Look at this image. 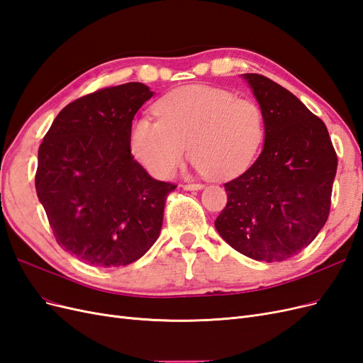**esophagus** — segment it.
I'll return each instance as SVG.
<instances>
[{"label":"esophagus","instance_id":"1","mask_svg":"<svg viewBox=\"0 0 363 363\" xmlns=\"http://www.w3.org/2000/svg\"><path fill=\"white\" fill-rule=\"evenodd\" d=\"M182 188L186 189V191H201L204 186L200 184V183H194V184H183Z\"/></svg>","mask_w":363,"mask_h":363}]
</instances>
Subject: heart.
<instances>
[{
	"label": "heart",
	"instance_id": "1",
	"mask_svg": "<svg viewBox=\"0 0 363 363\" xmlns=\"http://www.w3.org/2000/svg\"><path fill=\"white\" fill-rule=\"evenodd\" d=\"M155 112L133 121L130 147L159 179L179 169L186 155L195 168L218 180H232L256 162L267 136L262 107L212 86H186L162 96Z\"/></svg>",
	"mask_w": 363,
	"mask_h": 363
}]
</instances>
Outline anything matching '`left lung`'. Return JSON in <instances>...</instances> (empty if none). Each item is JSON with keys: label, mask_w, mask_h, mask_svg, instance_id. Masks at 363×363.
Wrapping results in <instances>:
<instances>
[{"label": "left lung", "mask_w": 363, "mask_h": 363, "mask_svg": "<svg viewBox=\"0 0 363 363\" xmlns=\"http://www.w3.org/2000/svg\"><path fill=\"white\" fill-rule=\"evenodd\" d=\"M240 77L265 115L267 136L257 160L224 184L215 228L240 255L281 262L324 227L337 157L325 124L294 94L259 74Z\"/></svg>", "instance_id": "left-lung-1"}]
</instances>
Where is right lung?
Here are the masks:
<instances>
[{"instance_id": "obj_1", "label": "right lung", "mask_w": 363, "mask_h": 363, "mask_svg": "<svg viewBox=\"0 0 363 363\" xmlns=\"http://www.w3.org/2000/svg\"><path fill=\"white\" fill-rule=\"evenodd\" d=\"M155 95L131 82L72 101L38 152L36 194L57 244L94 267H125L156 242L167 196L131 156L130 128Z\"/></svg>"}]
</instances>
